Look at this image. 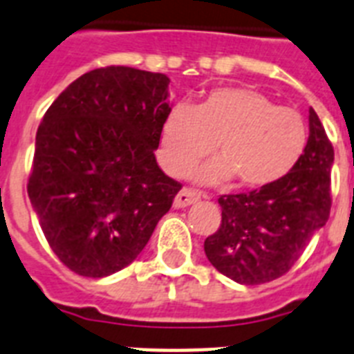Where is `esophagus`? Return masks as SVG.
<instances>
[{"instance_id":"obj_1","label":"esophagus","mask_w":354,"mask_h":354,"mask_svg":"<svg viewBox=\"0 0 354 354\" xmlns=\"http://www.w3.org/2000/svg\"><path fill=\"white\" fill-rule=\"evenodd\" d=\"M202 192L192 191V189H182V191L176 194V198H174V207H176V209H183V207H189L191 203H196L198 200H202Z\"/></svg>"}]
</instances>
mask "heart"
I'll use <instances>...</instances> for the list:
<instances>
[{"label": "heart", "instance_id": "b5f03b06", "mask_svg": "<svg viewBox=\"0 0 354 354\" xmlns=\"http://www.w3.org/2000/svg\"><path fill=\"white\" fill-rule=\"evenodd\" d=\"M309 131L300 112L278 107L245 87L214 88L196 107L176 103L163 120L158 158L172 176H185L216 145L220 160L196 169L200 182L236 178L260 189L286 176L307 147Z\"/></svg>", "mask_w": 354, "mask_h": 354}]
</instances>
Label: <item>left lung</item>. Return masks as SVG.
I'll return each instance as SVG.
<instances>
[{
  "label": "left lung",
  "mask_w": 354,
  "mask_h": 354,
  "mask_svg": "<svg viewBox=\"0 0 354 354\" xmlns=\"http://www.w3.org/2000/svg\"><path fill=\"white\" fill-rule=\"evenodd\" d=\"M333 162L326 129L309 109L307 147L291 172L271 185L218 198L222 223L203 243L209 261L243 286L286 274L329 220Z\"/></svg>",
  "instance_id": "8db88e82"
}]
</instances>
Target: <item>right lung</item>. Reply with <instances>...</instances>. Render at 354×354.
<instances>
[{"label": "right lung", "instance_id": "add662e5", "mask_svg": "<svg viewBox=\"0 0 354 354\" xmlns=\"http://www.w3.org/2000/svg\"><path fill=\"white\" fill-rule=\"evenodd\" d=\"M169 82L132 67L94 68L37 127L28 198L54 254L80 277H109L136 260L182 189L154 156Z\"/></svg>", "mask_w": 354, "mask_h": 354}]
</instances>
